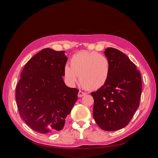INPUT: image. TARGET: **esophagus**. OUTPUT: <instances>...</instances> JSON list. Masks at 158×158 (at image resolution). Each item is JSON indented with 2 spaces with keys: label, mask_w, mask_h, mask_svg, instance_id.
I'll return each mask as SVG.
<instances>
[{
  "label": "esophagus",
  "mask_w": 158,
  "mask_h": 158,
  "mask_svg": "<svg viewBox=\"0 0 158 158\" xmlns=\"http://www.w3.org/2000/svg\"><path fill=\"white\" fill-rule=\"evenodd\" d=\"M86 95V93L82 92V91H79L78 94V96L80 97V98H82V97H83L84 95Z\"/></svg>",
  "instance_id": "esophagus-1"
}]
</instances>
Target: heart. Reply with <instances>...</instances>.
I'll return each mask as SVG.
<instances>
[{
	"label": "heart",
	"instance_id": "1",
	"mask_svg": "<svg viewBox=\"0 0 158 158\" xmlns=\"http://www.w3.org/2000/svg\"><path fill=\"white\" fill-rule=\"evenodd\" d=\"M70 66H64V77L69 84L77 82L89 90H95L106 83L111 71V64L106 56L97 52L80 51L70 60Z\"/></svg>",
	"mask_w": 158,
	"mask_h": 158
}]
</instances>
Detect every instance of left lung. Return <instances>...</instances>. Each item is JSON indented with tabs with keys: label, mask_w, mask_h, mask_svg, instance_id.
Segmentation results:
<instances>
[{
	"label": "left lung",
	"mask_w": 158,
	"mask_h": 158,
	"mask_svg": "<svg viewBox=\"0 0 158 158\" xmlns=\"http://www.w3.org/2000/svg\"><path fill=\"white\" fill-rule=\"evenodd\" d=\"M104 53L111 71L106 83L91 93L94 99L93 115L102 129L114 131L127 126L139 107L142 79L135 64L123 52L109 47Z\"/></svg>",
	"instance_id": "1"
}]
</instances>
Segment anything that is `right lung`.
Instances as JSON below:
<instances>
[{
    "label": "right lung",
    "instance_id": "obj_1",
    "mask_svg": "<svg viewBox=\"0 0 158 158\" xmlns=\"http://www.w3.org/2000/svg\"><path fill=\"white\" fill-rule=\"evenodd\" d=\"M64 51L42 49L27 62L16 85L19 113L33 131L50 134L63 128L65 118L78 99L79 90L63 79L67 61Z\"/></svg>",
    "mask_w": 158,
    "mask_h": 158
}]
</instances>
